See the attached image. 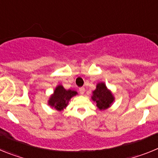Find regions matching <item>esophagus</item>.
<instances>
[{"label": "esophagus", "instance_id": "esophagus-1", "mask_svg": "<svg viewBox=\"0 0 158 158\" xmlns=\"http://www.w3.org/2000/svg\"><path fill=\"white\" fill-rule=\"evenodd\" d=\"M79 92H80L81 94L83 95L84 93H85V89L84 87H81L80 89H79Z\"/></svg>", "mask_w": 158, "mask_h": 158}]
</instances>
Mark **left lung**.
Wrapping results in <instances>:
<instances>
[{
    "mask_svg": "<svg viewBox=\"0 0 158 158\" xmlns=\"http://www.w3.org/2000/svg\"><path fill=\"white\" fill-rule=\"evenodd\" d=\"M93 101L96 103V107L100 111L106 110L111 107L115 101V96L110 89H107L104 82H100L96 85V89L93 92Z\"/></svg>",
    "mask_w": 158,
    "mask_h": 158,
    "instance_id": "1",
    "label": "left lung"
}]
</instances>
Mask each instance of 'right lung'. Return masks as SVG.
Returning <instances> with one entry per match:
<instances>
[{"instance_id": "1", "label": "right lung", "mask_w": 158, "mask_h": 158, "mask_svg": "<svg viewBox=\"0 0 158 158\" xmlns=\"http://www.w3.org/2000/svg\"><path fill=\"white\" fill-rule=\"evenodd\" d=\"M77 95V93L74 90H66L62 85H58L50 96L47 104L56 111H62L68 106L71 98Z\"/></svg>"}]
</instances>
